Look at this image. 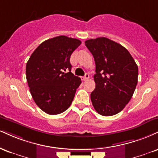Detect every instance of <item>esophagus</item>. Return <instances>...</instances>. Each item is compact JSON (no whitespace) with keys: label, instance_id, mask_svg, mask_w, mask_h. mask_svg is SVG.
Masks as SVG:
<instances>
[{"label":"esophagus","instance_id":"esophagus-1","mask_svg":"<svg viewBox=\"0 0 158 158\" xmlns=\"http://www.w3.org/2000/svg\"><path fill=\"white\" fill-rule=\"evenodd\" d=\"M89 77H89V74L87 73H85V77H83L82 80H83V81H86V80H87V79H89Z\"/></svg>","mask_w":158,"mask_h":158}]
</instances>
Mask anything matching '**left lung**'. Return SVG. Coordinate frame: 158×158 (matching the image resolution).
<instances>
[{
    "label": "left lung",
    "mask_w": 158,
    "mask_h": 158,
    "mask_svg": "<svg viewBox=\"0 0 158 158\" xmlns=\"http://www.w3.org/2000/svg\"><path fill=\"white\" fill-rule=\"evenodd\" d=\"M94 57L96 88L90 99L96 112L111 116L130 102L138 83V68L128 51L106 37L85 41Z\"/></svg>",
    "instance_id": "1"
}]
</instances>
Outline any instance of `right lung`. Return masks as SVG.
Returning a JSON list of instances; mask_svg holds the SVG:
<instances>
[{
	"mask_svg": "<svg viewBox=\"0 0 158 158\" xmlns=\"http://www.w3.org/2000/svg\"><path fill=\"white\" fill-rule=\"evenodd\" d=\"M66 36L47 40L32 53L26 63V79L32 98L43 112L57 115L71 106L81 79L71 73L70 58L81 45ZM69 70L68 73L64 71Z\"/></svg>",
	"mask_w": 158,
	"mask_h": 158,
	"instance_id": "obj_1",
	"label": "right lung"
}]
</instances>
